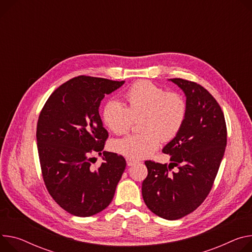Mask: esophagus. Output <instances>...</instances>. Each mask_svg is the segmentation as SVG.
<instances>
[{
  "instance_id": "obj_1",
  "label": "esophagus",
  "mask_w": 252,
  "mask_h": 252,
  "mask_svg": "<svg viewBox=\"0 0 252 252\" xmlns=\"http://www.w3.org/2000/svg\"><path fill=\"white\" fill-rule=\"evenodd\" d=\"M136 163H138V161H136V159L126 158V165H127V166H132V165H134V164H136Z\"/></svg>"
}]
</instances>
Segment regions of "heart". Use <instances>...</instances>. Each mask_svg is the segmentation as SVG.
<instances>
[{"mask_svg": "<svg viewBox=\"0 0 252 252\" xmlns=\"http://www.w3.org/2000/svg\"><path fill=\"white\" fill-rule=\"evenodd\" d=\"M126 106L117 99L106 101L102 108V123L114 133L126 132L139 120L141 132L113 140L110 149L129 158L151 156L164 142L174 140L184 126L188 104L178 93H167L162 86L149 80L133 83L125 94Z\"/></svg>", "mask_w": 252, "mask_h": 252, "instance_id": "b5f03b06", "label": "heart"}]
</instances>
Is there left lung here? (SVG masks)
I'll use <instances>...</instances> for the list:
<instances>
[{
	"instance_id": "obj_1",
	"label": "left lung",
	"mask_w": 252,
	"mask_h": 252,
	"mask_svg": "<svg viewBox=\"0 0 252 252\" xmlns=\"http://www.w3.org/2000/svg\"><path fill=\"white\" fill-rule=\"evenodd\" d=\"M184 91L188 113L181 131L164 149L172 163L146 161L148 176L142 195L148 208L168 220L184 217L204 202L217 176L227 143L224 113L202 85L182 78L171 79ZM174 166L179 171L169 172Z\"/></svg>"
}]
</instances>
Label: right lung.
<instances>
[{"label": "right lung", "mask_w": 252, "mask_h": 252, "mask_svg": "<svg viewBox=\"0 0 252 252\" xmlns=\"http://www.w3.org/2000/svg\"><path fill=\"white\" fill-rule=\"evenodd\" d=\"M124 82L76 76L53 91L39 114L37 149L45 186L72 215L88 217L105 209L126 169L125 158L109 152L94 166V155H101L108 138L100 101Z\"/></svg>", "instance_id": "obj_1"}]
</instances>
